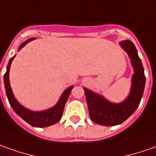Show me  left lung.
Listing matches in <instances>:
<instances>
[{
    "mask_svg": "<svg viewBox=\"0 0 156 156\" xmlns=\"http://www.w3.org/2000/svg\"><path fill=\"white\" fill-rule=\"evenodd\" d=\"M121 47L128 53L134 69L133 85L128 98L123 103L115 105L84 88L90 118L98 125L115 126L124 122L137 109L144 94L146 78L136 47L131 41H121Z\"/></svg>",
    "mask_w": 156,
    "mask_h": 156,
    "instance_id": "8db88e82",
    "label": "left lung"
}]
</instances>
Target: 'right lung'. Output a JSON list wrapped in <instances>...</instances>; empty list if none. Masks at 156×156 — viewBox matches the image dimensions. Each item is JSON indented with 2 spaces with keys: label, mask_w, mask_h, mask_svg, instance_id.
<instances>
[{
  "label": "right lung",
  "mask_w": 156,
  "mask_h": 156,
  "mask_svg": "<svg viewBox=\"0 0 156 156\" xmlns=\"http://www.w3.org/2000/svg\"><path fill=\"white\" fill-rule=\"evenodd\" d=\"M32 40L33 38L27 40L25 42H23L20 46L19 50H20L23 47H24L28 42H30ZM13 58H14V57L12 58L9 61V63L7 64L6 72L4 75V84H5L6 97L8 98L11 107L23 120H24L27 123H29L30 125L33 126L46 127V126L54 125L58 121H60V119L62 117L64 106H65V104L67 102L68 98L70 94L73 87H70L67 90H65L60 98L59 101L58 102V104L50 109H47L45 111H41V112H32L30 110H28L25 108H23L22 105H19L18 101L15 99L12 92V89H11L10 83H9V69H10L11 63L13 60Z\"/></svg>",
  "instance_id": "add662e5"
}]
</instances>
